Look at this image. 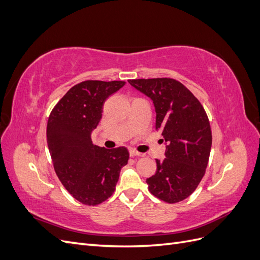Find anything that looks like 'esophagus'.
<instances>
[{"label": "esophagus", "mask_w": 260, "mask_h": 260, "mask_svg": "<svg viewBox=\"0 0 260 260\" xmlns=\"http://www.w3.org/2000/svg\"><path fill=\"white\" fill-rule=\"evenodd\" d=\"M129 154H130V156L131 157H135V156H143V154L142 153H139V152H137V151H135V149H130L129 151Z\"/></svg>", "instance_id": "1"}]
</instances>
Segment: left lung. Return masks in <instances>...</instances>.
Segmentation results:
<instances>
[{"mask_svg":"<svg viewBox=\"0 0 260 260\" xmlns=\"http://www.w3.org/2000/svg\"><path fill=\"white\" fill-rule=\"evenodd\" d=\"M129 83L153 101L155 127L166 143V158L156 159L155 175L146 179L148 190L166 203L183 201L200 184L209 159L212 139L205 109L175 79H133Z\"/></svg>","mask_w":260,"mask_h":260,"instance_id":"obj_1","label":"left lung"}]
</instances>
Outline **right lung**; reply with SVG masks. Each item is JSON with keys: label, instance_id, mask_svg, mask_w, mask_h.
Returning <instances> with one entry per match:
<instances>
[{"label": "right lung", "instance_id": "add662e5", "mask_svg": "<svg viewBox=\"0 0 260 260\" xmlns=\"http://www.w3.org/2000/svg\"><path fill=\"white\" fill-rule=\"evenodd\" d=\"M124 84L99 80L78 83L49 117L46 140L55 172L66 190L84 205L95 206L111 198L121 168L128 164L125 147L107 149L91 140L105 101Z\"/></svg>", "mask_w": 260, "mask_h": 260}]
</instances>
